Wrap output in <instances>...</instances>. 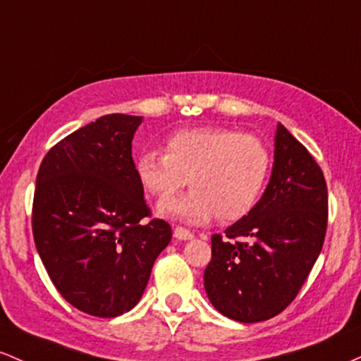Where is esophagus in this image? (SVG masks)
<instances>
[{"mask_svg": "<svg viewBox=\"0 0 361 361\" xmlns=\"http://www.w3.org/2000/svg\"><path fill=\"white\" fill-rule=\"evenodd\" d=\"M173 237H176L177 240H191L194 235L192 232H189L188 228H184V226H176V228H173Z\"/></svg>", "mask_w": 361, "mask_h": 361, "instance_id": "obj_1", "label": "esophagus"}]
</instances>
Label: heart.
Instances as JSON below:
<instances>
[{"label": "heart", "mask_w": 361, "mask_h": 361, "mask_svg": "<svg viewBox=\"0 0 361 361\" xmlns=\"http://www.w3.org/2000/svg\"><path fill=\"white\" fill-rule=\"evenodd\" d=\"M164 152L141 153L136 176L153 196H169L188 182L191 192L160 201L159 213L192 225L249 214L273 167L271 149L261 137L226 128L182 129L167 137Z\"/></svg>", "instance_id": "obj_1"}]
</instances>
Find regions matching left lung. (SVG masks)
<instances>
[{"label": "left lung", "instance_id": "obj_1", "mask_svg": "<svg viewBox=\"0 0 361 361\" xmlns=\"http://www.w3.org/2000/svg\"><path fill=\"white\" fill-rule=\"evenodd\" d=\"M327 185L321 167L283 124L274 164L254 209L212 237L204 269L209 302L225 317L261 322L283 312L300 291L322 250Z\"/></svg>", "mask_w": 361, "mask_h": 361}]
</instances>
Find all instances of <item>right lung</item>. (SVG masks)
Wrapping results in <instances>:
<instances>
[{"label":"right lung","instance_id":"obj_1","mask_svg":"<svg viewBox=\"0 0 361 361\" xmlns=\"http://www.w3.org/2000/svg\"><path fill=\"white\" fill-rule=\"evenodd\" d=\"M143 117L102 116L54 145L37 172L35 247L51 281L73 307L117 317L140 302L155 259L172 238L149 208L131 141Z\"/></svg>","mask_w":361,"mask_h":361}]
</instances>
